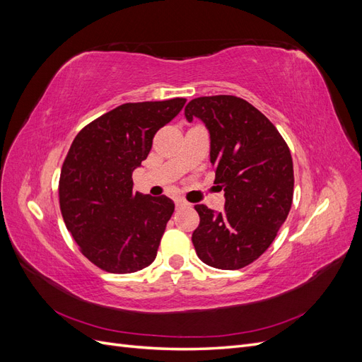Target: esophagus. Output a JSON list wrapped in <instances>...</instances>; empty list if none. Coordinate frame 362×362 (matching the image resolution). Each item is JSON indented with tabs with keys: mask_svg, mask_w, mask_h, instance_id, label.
Segmentation results:
<instances>
[{
	"mask_svg": "<svg viewBox=\"0 0 362 362\" xmlns=\"http://www.w3.org/2000/svg\"><path fill=\"white\" fill-rule=\"evenodd\" d=\"M175 206H177L178 210H181V208H187V206H190V204H189V202H185V201H182V199H177V201H175Z\"/></svg>",
	"mask_w": 362,
	"mask_h": 362,
	"instance_id": "esophagus-1",
	"label": "esophagus"
}]
</instances>
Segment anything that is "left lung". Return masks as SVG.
<instances>
[{"label":"left lung","instance_id":"left-lung-1","mask_svg":"<svg viewBox=\"0 0 362 362\" xmlns=\"http://www.w3.org/2000/svg\"><path fill=\"white\" fill-rule=\"evenodd\" d=\"M210 134V161L225 192V210L196 205L192 242L205 264L235 270L264 254L293 202V160L286 141L254 105L231 95L201 96L184 110Z\"/></svg>","mask_w":362,"mask_h":362}]
</instances>
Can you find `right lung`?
Wrapping results in <instances>:
<instances>
[{
	"label": "right lung",
	"mask_w": 362,
	"mask_h": 362,
	"mask_svg": "<svg viewBox=\"0 0 362 362\" xmlns=\"http://www.w3.org/2000/svg\"><path fill=\"white\" fill-rule=\"evenodd\" d=\"M184 104V98L122 104L72 141L60 173L62 216L83 255L105 272L133 273L157 257L175 204L134 193L133 172Z\"/></svg>",
	"instance_id": "add662e5"
}]
</instances>
